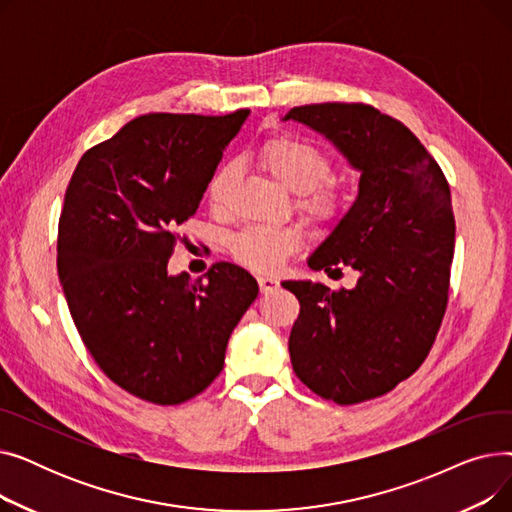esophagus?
I'll list each match as a JSON object with an SVG mask.
<instances>
[{
	"instance_id": "obj_1",
	"label": "esophagus",
	"mask_w": 512,
	"mask_h": 512,
	"mask_svg": "<svg viewBox=\"0 0 512 512\" xmlns=\"http://www.w3.org/2000/svg\"><path fill=\"white\" fill-rule=\"evenodd\" d=\"M257 280H259L261 292H274L278 288V284H280L278 278H274V276H259Z\"/></svg>"
}]
</instances>
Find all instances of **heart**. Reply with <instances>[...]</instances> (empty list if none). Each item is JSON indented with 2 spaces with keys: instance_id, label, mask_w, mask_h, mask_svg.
I'll use <instances>...</instances> for the list:
<instances>
[{
  "instance_id": "obj_1",
  "label": "heart",
  "mask_w": 512,
  "mask_h": 512,
  "mask_svg": "<svg viewBox=\"0 0 512 512\" xmlns=\"http://www.w3.org/2000/svg\"><path fill=\"white\" fill-rule=\"evenodd\" d=\"M257 161L261 170L284 191L299 195V209L307 218L321 224L338 218L344 197L336 186L326 182L332 172V161L319 147L299 137H274L259 147ZM234 176V164H224L211 174L207 201L213 209H224ZM297 247V232L263 226H247L230 240L234 259L257 272L278 270Z\"/></svg>"
}]
</instances>
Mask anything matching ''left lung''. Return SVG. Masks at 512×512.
<instances>
[{
	"label": "left lung",
	"instance_id": "8db88e82",
	"mask_svg": "<svg viewBox=\"0 0 512 512\" xmlns=\"http://www.w3.org/2000/svg\"><path fill=\"white\" fill-rule=\"evenodd\" d=\"M284 120L324 137L361 172L359 195L307 259L355 288L282 282L301 303L288 351L297 378L338 405L396 388L425 361L448 303L454 253L450 186L415 134L365 103L292 107Z\"/></svg>",
	"mask_w": 512,
	"mask_h": 512
}]
</instances>
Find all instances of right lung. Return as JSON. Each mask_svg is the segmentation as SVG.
<instances>
[{
  "label": "right lung",
  "instance_id": "right-lung-1",
  "mask_svg": "<svg viewBox=\"0 0 512 512\" xmlns=\"http://www.w3.org/2000/svg\"><path fill=\"white\" fill-rule=\"evenodd\" d=\"M249 114L134 118L80 157L66 188L58 274L74 326L107 378L153 405H180L218 378L259 294L228 261L197 280L168 274L174 230Z\"/></svg>",
  "mask_w": 512,
  "mask_h": 512
}]
</instances>
